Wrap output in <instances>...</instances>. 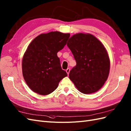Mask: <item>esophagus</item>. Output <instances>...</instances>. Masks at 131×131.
I'll return each instance as SVG.
<instances>
[{
  "label": "esophagus",
  "mask_w": 131,
  "mask_h": 131,
  "mask_svg": "<svg viewBox=\"0 0 131 131\" xmlns=\"http://www.w3.org/2000/svg\"><path fill=\"white\" fill-rule=\"evenodd\" d=\"M66 71L67 73H68V74H69V73H70V68H68V69H66Z\"/></svg>",
  "instance_id": "1"
}]
</instances>
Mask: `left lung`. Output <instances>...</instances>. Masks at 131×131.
<instances>
[{
	"label": "left lung",
	"mask_w": 131,
	"mask_h": 131,
	"mask_svg": "<svg viewBox=\"0 0 131 131\" xmlns=\"http://www.w3.org/2000/svg\"><path fill=\"white\" fill-rule=\"evenodd\" d=\"M67 46L76 61L70 72V79L84 94L99 91L106 81L110 68L104 45L93 35L80 33L71 37Z\"/></svg>",
	"instance_id": "8db88e82"
}]
</instances>
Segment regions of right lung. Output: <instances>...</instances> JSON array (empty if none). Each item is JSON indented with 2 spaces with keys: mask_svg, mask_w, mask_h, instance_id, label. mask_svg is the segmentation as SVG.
I'll return each instance as SVG.
<instances>
[{
  "mask_svg": "<svg viewBox=\"0 0 131 131\" xmlns=\"http://www.w3.org/2000/svg\"><path fill=\"white\" fill-rule=\"evenodd\" d=\"M70 36V33L58 31L43 33L29 44L22 59V69L26 83L32 91L43 95L49 94L68 76L61 69L57 53Z\"/></svg>",
  "mask_w": 131,
  "mask_h": 131,
  "instance_id": "1",
  "label": "right lung"
}]
</instances>
